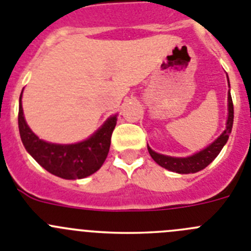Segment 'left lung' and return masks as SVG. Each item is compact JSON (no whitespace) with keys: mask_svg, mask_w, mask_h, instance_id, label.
I'll return each mask as SVG.
<instances>
[{"mask_svg":"<svg viewBox=\"0 0 251 251\" xmlns=\"http://www.w3.org/2000/svg\"><path fill=\"white\" fill-rule=\"evenodd\" d=\"M227 100H229V117H227V122H226V129L208 147H206L205 150L196 153L194 156L186 157V158H176V157L163 156V154L156 153L154 151H152L148 147V152H150L151 157L161 167L167 168V170L172 171V172H177V174H195V172H199V171L207 167L216 158L217 154L221 152L223 147L225 146L227 139H229L230 133H231L232 123H234V104H232L230 90Z\"/></svg>","mask_w":251,"mask_h":251,"instance_id":"8db88e82","label":"left lung"}]
</instances>
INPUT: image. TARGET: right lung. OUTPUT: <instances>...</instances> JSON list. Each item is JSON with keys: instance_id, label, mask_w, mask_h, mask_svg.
<instances>
[{"instance_id": "obj_1", "label": "right lung", "mask_w": 251, "mask_h": 251, "mask_svg": "<svg viewBox=\"0 0 251 251\" xmlns=\"http://www.w3.org/2000/svg\"><path fill=\"white\" fill-rule=\"evenodd\" d=\"M115 124L117 115L108 118L101 128H99L89 139L76 145L48 143L39 139L28 128L24 118L20 95L19 129L22 143L40 166L61 178H84L101 167L109 152L110 138Z\"/></svg>"}]
</instances>
